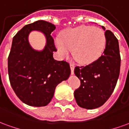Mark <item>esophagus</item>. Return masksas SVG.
<instances>
[{"label":"esophagus","instance_id":"obj_1","mask_svg":"<svg viewBox=\"0 0 129 129\" xmlns=\"http://www.w3.org/2000/svg\"><path fill=\"white\" fill-rule=\"evenodd\" d=\"M70 69H71V74L73 75L74 74V70H75V64H73V63H70Z\"/></svg>","mask_w":129,"mask_h":129}]
</instances>
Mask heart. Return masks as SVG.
Returning <instances> with one entry per match:
<instances>
[{"label": "heart", "mask_w": 129, "mask_h": 129, "mask_svg": "<svg viewBox=\"0 0 129 129\" xmlns=\"http://www.w3.org/2000/svg\"><path fill=\"white\" fill-rule=\"evenodd\" d=\"M105 34L97 27L80 26L65 31L56 37L55 44L59 54L66 56L72 50L74 59L82 64L89 63L100 57L106 46Z\"/></svg>", "instance_id": "heart-1"}]
</instances>
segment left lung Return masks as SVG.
<instances>
[{
  "instance_id": "8db88e82",
  "label": "left lung",
  "mask_w": 129,
  "mask_h": 129,
  "mask_svg": "<svg viewBox=\"0 0 129 129\" xmlns=\"http://www.w3.org/2000/svg\"><path fill=\"white\" fill-rule=\"evenodd\" d=\"M104 34L106 43L102 56L86 66L75 68L81 85L74 96L81 108L94 109L102 106L111 97L119 77L121 58L118 40L110 30H106Z\"/></svg>"
}]
</instances>
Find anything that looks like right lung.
<instances>
[{"label": "right lung", "instance_id": "right-lung-1", "mask_svg": "<svg viewBox=\"0 0 129 129\" xmlns=\"http://www.w3.org/2000/svg\"><path fill=\"white\" fill-rule=\"evenodd\" d=\"M55 28L49 22L37 21L24 26L13 38L8 56L9 79L16 95L27 105H48L56 86L70 75L69 63L53 57L56 49L50 34ZM33 30L45 34L46 45L42 51H35L29 45L28 36Z\"/></svg>", "mask_w": 129, "mask_h": 129}]
</instances>
